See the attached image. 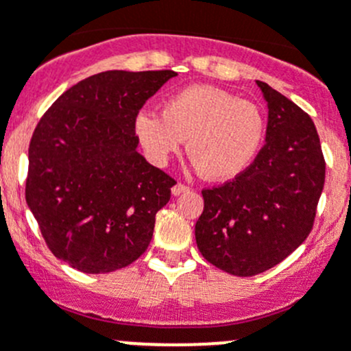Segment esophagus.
<instances>
[{"label":"esophagus","mask_w":351,"mask_h":351,"mask_svg":"<svg viewBox=\"0 0 351 351\" xmlns=\"http://www.w3.org/2000/svg\"><path fill=\"white\" fill-rule=\"evenodd\" d=\"M185 192H189V186L185 185V183H176V185H173V189H171V193L173 195H182V193H185Z\"/></svg>","instance_id":"34e87169"}]
</instances>
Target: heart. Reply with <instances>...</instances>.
I'll list each match as a JSON object with an SVG mask.
<instances>
[{"instance_id": "heart-1", "label": "heart", "mask_w": 351, "mask_h": 351, "mask_svg": "<svg viewBox=\"0 0 351 351\" xmlns=\"http://www.w3.org/2000/svg\"><path fill=\"white\" fill-rule=\"evenodd\" d=\"M147 158L165 166L183 141L205 178L229 182L243 175L261 149L265 119L247 100L215 86L195 84L165 101L162 115L143 110L134 122Z\"/></svg>"}]
</instances>
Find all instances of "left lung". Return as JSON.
I'll return each mask as SVG.
<instances>
[{
	"mask_svg": "<svg viewBox=\"0 0 351 351\" xmlns=\"http://www.w3.org/2000/svg\"><path fill=\"white\" fill-rule=\"evenodd\" d=\"M256 83L268 104L267 143L243 175L202 190L204 212L195 224L202 256L236 277L275 267L306 241L326 176L313 119Z\"/></svg>",
	"mask_w": 351,
	"mask_h": 351,
	"instance_id": "1",
	"label": "left lung"
}]
</instances>
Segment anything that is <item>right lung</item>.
Masks as SVG:
<instances>
[{"label":"right lung","mask_w":351,"mask_h":351,"mask_svg":"<svg viewBox=\"0 0 351 351\" xmlns=\"http://www.w3.org/2000/svg\"><path fill=\"white\" fill-rule=\"evenodd\" d=\"M175 71H105L64 91L28 146L25 198L56 258L108 274L149 246L175 178L137 153L134 122Z\"/></svg>","instance_id":"1"}]
</instances>
